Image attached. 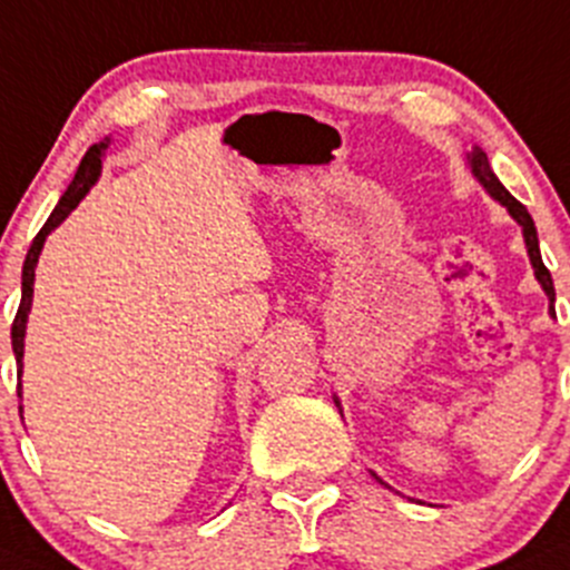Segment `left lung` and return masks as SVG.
I'll return each instance as SVG.
<instances>
[{"instance_id": "obj_1", "label": "left lung", "mask_w": 570, "mask_h": 570, "mask_svg": "<svg viewBox=\"0 0 570 570\" xmlns=\"http://www.w3.org/2000/svg\"><path fill=\"white\" fill-rule=\"evenodd\" d=\"M466 158H470V169H472V175H475L478 183H481L483 188H487L489 194L494 196V199L500 202V205L505 207L508 213H511V218L517 220L519 226H522L524 245H527V254H530L532 269H535L538 284H541L543 292H547V297H549V311H552V314H554V284H552V273H549L547 265H543V259H541V248H538V232H535V224H532L530 213H527V207L522 205V202L513 199V196L505 190V185H502L500 179H497V175H494V171H491V166H489L487 153H483L481 147H472V153L466 155ZM335 404H338V401H335ZM380 483H382V481H380ZM385 487H387V483H385Z\"/></svg>"}]
</instances>
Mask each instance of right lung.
Segmentation results:
<instances>
[{
    "mask_svg": "<svg viewBox=\"0 0 570 570\" xmlns=\"http://www.w3.org/2000/svg\"><path fill=\"white\" fill-rule=\"evenodd\" d=\"M106 147H109V139L92 144V147L87 149V155L81 158V166H79V171H76L73 183L68 185V190L62 194L59 205L53 207L51 215H48L43 229L38 232V237L32 239V245H29V250H27V259H23V269H21V305H18L13 331H10V338H13V355H16L18 376H21V368H23V335H27V316H29V308H32V292H35L32 284H35V267H38V256H40V250H43L48 232L57 229V226L62 224V220L68 218L76 207H79V202L95 185V179H98V175H100V158H104ZM18 399H21V382H18ZM18 410H21V406H18Z\"/></svg>",
    "mask_w": 570,
    "mask_h": 570,
    "instance_id": "right-lung-1",
    "label": "right lung"
}]
</instances>
